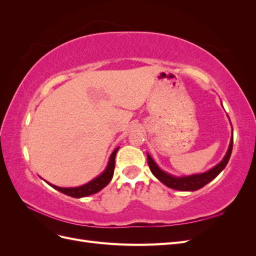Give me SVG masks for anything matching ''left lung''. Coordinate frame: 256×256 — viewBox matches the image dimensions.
Masks as SVG:
<instances>
[{
    "instance_id": "obj_1",
    "label": "left lung",
    "mask_w": 256,
    "mask_h": 256,
    "mask_svg": "<svg viewBox=\"0 0 256 256\" xmlns=\"http://www.w3.org/2000/svg\"><path fill=\"white\" fill-rule=\"evenodd\" d=\"M232 150H233V134H232L230 138V142L228 150L226 154V156L222 159L220 164L214 166L212 168L209 170V171L205 173H200V174H194V175H190V176H182V177H176L171 174H168L162 170L156 164V162L154 161V159L147 154V162H148V166L152 173L156 176L158 180L168 186V188H172L175 190H180V191H196L198 190L202 187H204L205 184H207L209 182H212V180L218 176L222 170L226 166L228 162L230 160Z\"/></svg>"
}]
</instances>
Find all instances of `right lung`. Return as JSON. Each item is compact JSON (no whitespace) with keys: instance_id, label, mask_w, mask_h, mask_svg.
Masks as SVG:
<instances>
[{"instance_id":"1","label":"right lung","mask_w":256,"mask_h":256,"mask_svg":"<svg viewBox=\"0 0 256 256\" xmlns=\"http://www.w3.org/2000/svg\"><path fill=\"white\" fill-rule=\"evenodd\" d=\"M118 150H120V147L115 148L114 152L111 154L109 162H108V166H106L104 171L99 176L94 178L92 180L88 182V184L80 186V187H74V188H62V187H58V186L51 184L48 182H47V184H49L52 188L56 189L58 191L64 193V194L72 196V198H84V196H88L90 194H94V193H97L98 191L104 189L106 186L111 182L113 174H114L115 156H116V152H118Z\"/></svg>"}]
</instances>
